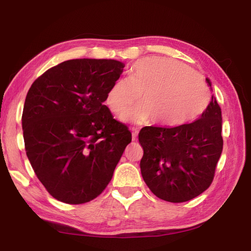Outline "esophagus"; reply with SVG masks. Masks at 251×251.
<instances>
[{
    "mask_svg": "<svg viewBox=\"0 0 251 251\" xmlns=\"http://www.w3.org/2000/svg\"><path fill=\"white\" fill-rule=\"evenodd\" d=\"M131 138H132V141H136L137 140V136H138V129H136V128H132L131 129Z\"/></svg>",
    "mask_w": 251,
    "mask_h": 251,
    "instance_id": "1",
    "label": "esophagus"
}]
</instances>
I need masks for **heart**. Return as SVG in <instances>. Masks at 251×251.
<instances>
[{
	"mask_svg": "<svg viewBox=\"0 0 251 251\" xmlns=\"http://www.w3.org/2000/svg\"><path fill=\"white\" fill-rule=\"evenodd\" d=\"M127 121L163 127L188 124L207 109L210 94L205 82L182 63L161 57L143 58L132 65L128 81L114 82L105 104L116 117L124 116L137 104Z\"/></svg>",
	"mask_w": 251,
	"mask_h": 251,
	"instance_id": "obj_1",
	"label": "heart"
}]
</instances>
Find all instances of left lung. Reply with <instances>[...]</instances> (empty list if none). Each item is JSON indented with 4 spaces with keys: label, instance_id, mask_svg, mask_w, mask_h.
<instances>
[{
    "label": "left lung",
    "instance_id": "obj_1",
    "mask_svg": "<svg viewBox=\"0 0 251 251\" xmlns=\"http://www.w3.org/2000/svg\"><path fill=\"white\" fill-rule=\"evenodd\" d=\"M206 82L211 87L209 79ZM221 130V108L215 96L190 124L143 127L140 169L152 193L163 201L183 202L209 188L223 148Z\"/></svg>",
    "mask_w": 251,
    "mask_h": 251
}]
</instances>
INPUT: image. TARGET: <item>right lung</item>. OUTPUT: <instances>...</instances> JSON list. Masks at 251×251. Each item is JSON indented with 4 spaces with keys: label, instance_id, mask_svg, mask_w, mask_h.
<instances>
[{
    "label": "right lung",
    "instance_id": "right-lung-1",
    "mask_svg": "<svg viewBox=\"0 0 251 251\" xmlns=\"http://www.w3.org/2000/svg\"><path fill=\"white\" fill-rule=\"evenodd\" d=\"M124 65L112 59H72L49 69L26 94L25 149L47 192L66 204L102 193L127 145L128 127L103 104Z\"/></svg>",
    "mask_w": 251,
    "mask_h": 251
}]
</instances>
